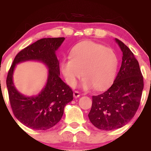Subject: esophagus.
<instances>
[{
    "label": "esophagus",
    "mask_w": 151,
    "mask_h": 151,
    "mask_svg": "<svg viewBox=\"0 0 151 151\" xmlns=\"http://www.w3.org/2000/svg\"><path fill=\"white\" fill-rule=\"evenodd\" d=\"M80 93L78 92V91H75L73 92V96L75 97V98H78V97H80Z\"/></svg>",
    "instance_id": "34e87169"
}]
</instances>
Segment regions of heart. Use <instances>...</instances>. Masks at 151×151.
Instances as JSON below:
<instances>
[{
    "label": "heart",
    "instance_id": "1",
    "mask_svg": "<svg viewBox=\"0 0 151 151\" xmlns=\"http://www.w3.org/2000/svg\"><path fill=\"white\" fill-rule=\"evenodd\" d=\"M118 64V56L114 50L91 41H83L73 47L71 58L62 60L60 68L71 87H75L83 76L84 89L94 87L103 91L112 83Z\"/></svg>",
    "mask_w": 151,
    "mask_h": 151
}]
</instances>
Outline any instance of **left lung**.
<instances>
[{"label": "left lung", "mask_w": 151, "mask_h": 151, "mask_svg": "<svg viewBox=\"0 0 151 151\" xmlns=\"http://www.w3.org/2000/svg\"><path fill=\"white\" fill-rule=\"evenodd\" d=\"M115 41L123 52L122 63L114 83L103 93L93 96L88 116L96 128L113 130L126 125L139 106L144 78L139 64L126 45Z\"/></svg>", "instance_id": "left-lung-1"}]
</instances>
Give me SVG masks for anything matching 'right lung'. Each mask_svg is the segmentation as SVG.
I'll return each instance as SVG.
<instances>
[{"label": "right lung", "mask_w": 151, "mask_h": 151, "mask_svg": "<svg viewBox=\"0 0 151 151\" xmlns=\"http://www.w3.org/2000/svg\"><path fill=\"white\" fill-rule=\"evenodd\" d=\"M64 40V37H58L37 40L16 55L7 73L6 84L14 115L33 130H46L55 126L63 116L64 107L73 100V91L60 78V62L55 55ZM28 60L40 61L49 68L46 86L36 97H25L13 83L15 65Z\"/></svg>", "instance_id": "1"}]
</instances>
